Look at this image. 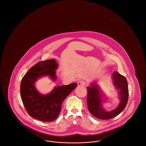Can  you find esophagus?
I'll return each instance as SVG.
<instances>
[{"instance_id": "1", "label": "esophagus", "mask_w": 146, "mask_h": 146, "mask_svg": "<svg viewBox=\"0 0 146 146\" xmlns=\"http://www.w3.org/2000/svg\"><path fill=\"white\" fill-rule=\"evenodd\" d=\"M84 85V83L82 80H79L78 82V86H83Z\"/></svg>"}]
</instances>
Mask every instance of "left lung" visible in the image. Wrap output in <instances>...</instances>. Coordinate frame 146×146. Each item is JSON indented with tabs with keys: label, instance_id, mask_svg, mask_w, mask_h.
<instances>
[{
	"label": "left lung",
	"instance_id": "8db88e82",
	"mask_svg": "<svg viewBox=\"0 0 146 146\" xmlns=\"http://www.w3.org/2000/svg\"><path fill=\"white\" fill-rule=\"evenodd\" d=\"M111 78L113 84L118 91L120 102L118 107L111 111H106L103 108L102 102L105 98L97 84L93 82L87 87V104L89 111L95 117L100 119L107 120L116 117L124 110L127 102L129 90L127 82L125 76L115 71L112 73Z\"/></svg>",
	"mask_w": 146,
	"mask_h": 146
}]
</instances>
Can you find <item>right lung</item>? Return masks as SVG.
Here are the masks:
<instances>
[{
	"instance_id": "right-lung-1",
	"label": "right lung",
	"mask_w": 146,
	"mask_h": 146,
	"mask_svg": "<svg viewBox=\"0 0 146 146\" xmlns=\"http://www.w3.org/2000/svg\"><path fill=\"white\" fill-rule=\"evenodd\" d=\"M57 68L54 59L40 61L28 70L21 81V99L26 111L31 117L42 121H51L57 118L63 101L77 86L74 83L55 86L49 94H41L35 88V83L44 76H49L55 82Z\"/></svg>"
}]
</instances>
